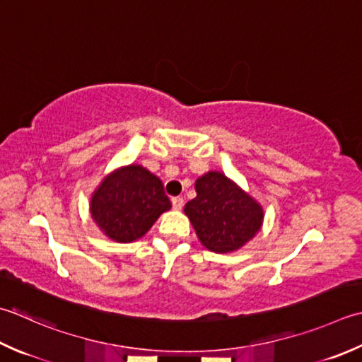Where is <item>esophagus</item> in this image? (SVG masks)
I'll list each match as a JSON object with an SVG mask.
<instances>
[{"mask_svg":"<svg viewBox=\"0 0 362 362\" xmlns=\"http://www.w3.org/2000/svg\"><path fill=\"white\" fill-rule=\"evenodd\" d=\"M182 207H183L182 197H173V209L174 210H182Z\"/></svg>","mask_w":362,"mask_h":362,"instance_id":"1","label":"esophagus"}]
</instances>
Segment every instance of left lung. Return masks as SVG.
I'll return each instance as SVG.
<instances>
[{"instance_id": "left-lung-1", "label": "left lung", "mask_w": 362, "mask_h": 362, "mask_svg": "<svg viewBox=\"0 0 362 362\" xmlns=\"http://www.w3.org/2000/svg\"><path fill=\"white\" fill-rule=\"evenodd\" d=\"M194 189L196 197L187 202L183 211L209 251H238L262 229L264 207L226 174L205 173L196 180Z\"/></svg>"}]
</instances>
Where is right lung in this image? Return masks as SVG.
<instances>
[{
	"label": "right lung",
	"instance_id": "add662e5",
	"mask_svg": "<svg viewBox=\"0 0 362 362\" xmlns=\"http://www.w3.org/2000/svg\"><path fill=\"white\" fill-rule=\"evenodd\" d=\"M171 209L163 182L147 168L132 163L106 174L92 191V221L112 242L132 243L151 230Z\"/></svg>",
	"mask_w": 362,
	"mask_h": 362
}]
</instances>
